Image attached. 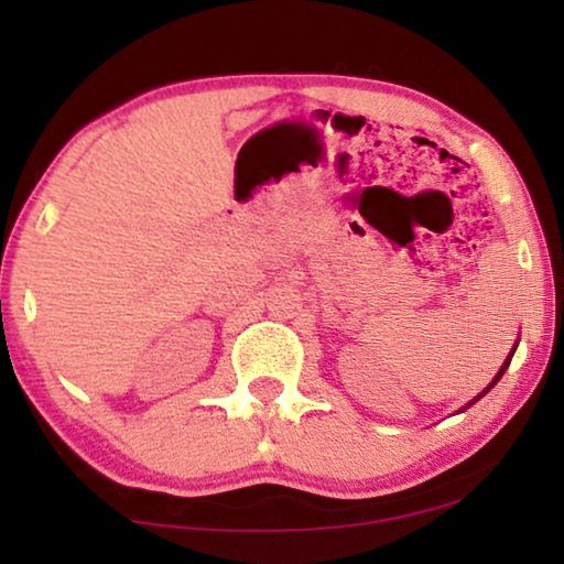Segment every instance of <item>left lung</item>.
Returning <instances> with one entry per match:
<instances>
[{"label": "left lung", "instance_id": "obj_1", "mask_svg": "<svg viewBox=\"0 0 564 564\" xmlns=\"http://www.w3.org/2000/svg\"><path fill=\"white\" fill-rule=\"evenodd\" d=\"M514 350H518V343H514V346H512V350H510V356H508V358H505V362H502V366H500V370H498V376H495V378H492V383H490L488 388H485L480 395H477V398H473V400H470V403H467L465 408H470V405H475V403H477V400H480V398H482L485 393H490V388H495V386H498V380L502 378V373H505V370H508V366H510V360H512V356H514ZM465 408H463V410H465Z\"/></svg>", "mask_w": 564, "mask_h": 564}]
</instances>
